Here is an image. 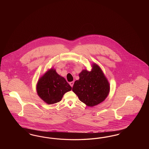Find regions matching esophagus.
<instances>
[{
    "label": "esophagus",
    "instance_id": "esophagus-1",
    "mask_svg": "<svg viewBox=\"0 0 149 149\" xmlns=\"http://www.w3.org/2000/svg\"><path fill=\"white\" fill-rule=\"evenodd\" d=\"M69 84H70V85L72 87L73 86V85H74V81H72V82H69Z\"/></svg>",
    "mask_w": 149,
    "mask_h": 149
}]
</instances>
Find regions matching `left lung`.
Instances as JSON below:
<instances>
[{"instance_id": "8db88e82", "label": "left lung", "mask_w": 149, "mask_h": 149, "mask_svg": "<svg viewBox=\"0 0 149 149\" xmlns=\"http://www.w3.org/2000/svg\"><path fill=\"white\" fill-rule=\"evenodd\" d=\"M79 80L75 81L72 90L82 102L93 107L104 101L108 96L110 86L99 66L93 64L91 72L82 70Z\"/></svg>"}]
</instances>
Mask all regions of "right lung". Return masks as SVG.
<instances>
[{
	"mask_svg": "<svg viewBox=\"0 0 149 149\" xmlns=\"http://www.w3.org/2000/svg\"><path fill=\"white\" fill-rule=\"evenodd\" d=\"M71 90L65 79L52 69L41 77L36 86L38 95L48 104L60 102L64 93Z\"/></svg>",
	"mask_w": 149,
	"mask_h": 149,
	"instance_id": "add662e5",
	"label": "right lung"
}]
</instances>
